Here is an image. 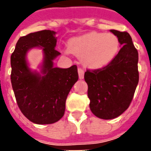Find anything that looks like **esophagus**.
<instances>
[{
	"label": "esophagus",
	"mask_w": 151,
	"mask_h": 151,
	"mask_svg": "<svg viewBox=\"0 0 151 151\" xmlns=\"http://www.w3.org/2000/svg\"><path fill=\"white\" fill-rule=\"evenodd\" d=\"M78 76H79V78L80 79H83L84 78V70L81 68H78Z\"/></svg>",
	"instance_id": "esophagus-1"
}]
</instances>
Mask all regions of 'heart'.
Segmentation results:
<instances>
[{"mask_svg":"<svg viewBox=\"0 0 151 151\" xmlns=\"http://www.w3.org/2000/svg\"><path fill=\"white\" fill-rule=\"evenodd\" d=\"M68 49L86 66L99 69L111 62L120 50V40L111 33L91 32L69 40Z\"/></svg>","mask_w":151,"mask_h":151,"instance_id":"1","label":"heart"}]
</instances>
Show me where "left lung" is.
<instances>
[{"label":"left lung","mask_w":151,"mask_h":151,"mask_svg":"<svg viewBox=\"0 0 151 151\" xmlns=\"http://www.w3.org/2000/svg\"><path fill=\"white\" fill-rule=\"evenodd\" d=\"M110 31L122 45L118 54L106 66L84 74L91 111L104 120L119 116L129 107L139 81L138 52L132 38L126 31Z\"/></svg>","instance_id":"1"}]
</instances>
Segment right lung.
I'll return each instance as SVG.
<instances>
[{"label": "right lung", "mask_w": 151, "mask_h": 151, "mask_svg": "<svg viewBox=\"0 0 151 151\" xmlns=\"http://www.w3.org/2000/svg\"><path fill=\"white\" fill-rule=\"evenodd\" d=\"M56 32L43 30L20 37L10 57L12 87L22 113L33 123L53 124L64 116L70 90L78 80L77 65L68 69L53 67L60 53L55 49ZM43 47L45 58L40 76L28 68L25 55L29 49Z\"/></svg>", "instance_id": "obj_1"}]
</instances>
